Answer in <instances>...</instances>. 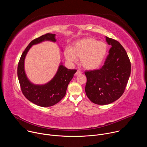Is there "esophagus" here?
<instances>
[{
	"mask_svg": "<svg viewBox=\"0 0 147 147\" xmlns=\"http://www.w3.org/2000/svg\"><path fill=\"white\" fill-rule=\"evenodd\" d=\"M81 74V72L80 71H79V70H77V72H76V74H75V76H78V75H80V74Z\"/></svg>",
	"mask_w": 147,
	"mask_h": 147,
	"instance_id": "34e87169",
	"label": "esophagus"
}]
</instances>
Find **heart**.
<instances>
[{"instance_id":"heart-1","label":"heart","mask_w":147,"mask_h":147,"mask_svg":"<svg viewBox=\"0 0 147 147\" xmlns=\"http://www.w3.org/2000/svg\"><path fill=\"white\" fill-rule=\"evenodd\" d=\"M107 52L108 46L105 43L88 37L75 42L71 49L67 48L65 56L70 63L77 61V57H81V65L86 69L95 70L102 64Z\"/></svg>"}]
</instances>
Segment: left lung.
<instances>
[{
  "label": "left lung",
  "mask_w": 147,
  "mask_h": 147,
  "mask_svg": "<svg viewBox=\"0 0 147 147\" xmlns=\"http://www.w3.org/2000/svg\"><path fill=\"white\" fill-rule=\"evenodd\" d=\"M111 47L104 65L99 70L87 71L85 91L93 103L108 105L117 100L123 94L131 73L128 55L118 41L105 36Z\"/></svg>",
  "instance_id": "1"
}]
</instances>
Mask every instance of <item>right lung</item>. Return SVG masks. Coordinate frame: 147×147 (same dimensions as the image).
Masks as SVG:
<instances>
[{
	"mask_svg": "<svg viewBox=\"0 0 147 147\" xmlns=\"http://www.w3.org/2000/svg\"><path fill=\"white\" fill-rule=\"evenodd\" d=\"M44 41L56 42V35L47 34L32 40L23 52L20 59L17 76L22 92L26 98L33 103L42 107H49L58 103L66 92L70 81L73 78L76 70L67 69L62 62L59 66L54 77L44 84H35L27 77L24 67L26 55L30 48Z\"/></svg>",
	"mask_w": 147,
	"mask_h": 147,
	"instance_id": "obj_1",
	"label": "right lung"
}]
</instances>
